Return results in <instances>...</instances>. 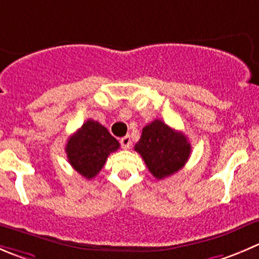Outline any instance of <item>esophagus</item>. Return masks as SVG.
<instances>
[{"mask_svg": "<svg viewBox=\"0 0 259 259\" xmlns=\"http://www.w3.org/2000/svg\"><path fill=\"white\" fill-rule=\"evenodd\" d=\"M120 143H121V147L124 148V149H129L130 145H132V139H130L129 135H126V137H124L120 140Z\"/></svg>", "mask_w": 259, "mask_h": 259, "instance_id": "esophagus-1", "label": "esophagus"}]
</instances>
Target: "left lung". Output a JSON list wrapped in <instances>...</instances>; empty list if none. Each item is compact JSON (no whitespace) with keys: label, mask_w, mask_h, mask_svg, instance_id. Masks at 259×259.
<instances>
[{"label":"left lung","mask_w":259,"mask_h":259,"mask_svg":"<svg viewBox=\"0 0 259 259\" xmlns=\"http://www.w3.org/2000/svg\"><path fill=\"white\" fill-rule=\"evenodd\" d=\"M134 149L142 155L149 172L158 180L178 172L188 160L191 144L183 133L154 120L143 127Z\"/></svg>","instance_id":"8db88e82"}]
</instances>
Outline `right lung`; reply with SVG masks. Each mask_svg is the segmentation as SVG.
I'll return each instance as SVG.
<instances>
[{
	"label": "right lung",
	"mask_w": 259,
	"mask_h": 259,
	"mask_svg": "<svg viewBox=\"0 0 259 259\" xmlns=\"http://www.w3.org/2000/svg\"><path fill=\"white\" fill-rule=\"evenodd\" d=\"M120 144L109 130L95 120H87L68 139L66 153L72 167L87 180L94 178Z\"/></svg>",
	"instance_id": "1"
}]
</instances>
